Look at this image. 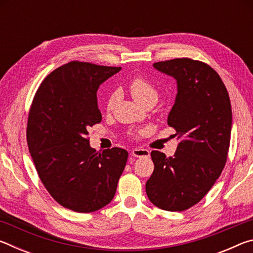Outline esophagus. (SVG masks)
<instances>
[{
    "instance_id": "esophagus-1",
    "label": "esophagus",
    "mask_w": 253,
    "mask_h": 253,
    "mask_svg": "<svg viewBox=\"0 0 253 253\" xmlns=\"http://www.w3.org/2000/svg\"><path fill=\"white\" fill-rule=\"evenodd\" d=\"M131 156L134 157H148L149 151L145 148H134L131 151Z\"/></svg>"
}]
</instances>
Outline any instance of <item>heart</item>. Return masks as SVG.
<instances>
[{
    "mask_svg": "<svg viewBox=\"0 0 253 253\" xmlns=\"http://www.w3.org/2000/svg\"><path fill=\"white\" fill-rule=\"evenodd\" d=\"M129 90L134 99L139 104H146L149 100H156L158 98V90L151 81L144 77H135L129 83ZM117 100V93L114 92L107 100V109L111 110Z\"/></svg>",
    "mask_w": 253,
    "mask_h": 253,
    "instance_id": "obj_1",
    "label": "heart"
}]
</instances>
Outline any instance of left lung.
<instances>
[{"mask_svg": "<svg viewBox=\"0 0 253 253\" xmlns=\"http://www.w3.org/2000/svg\"><path fill=\"white\" fill-rule=\"evenodd\" d=\"M177 84L168 124L179 140L174 156L152 151L154 172L146 183L151 202L165 211H184L199 203L224 169L232 110L228 90L207 63L177 58L154 63Z\"/></svg>", "mask_w": 253, "mask_h": 253, "instance_id": "8db88e82", "label": "left lung"}]
</instances>
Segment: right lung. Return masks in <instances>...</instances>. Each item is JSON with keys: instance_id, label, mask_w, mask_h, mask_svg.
I'll return each instance as SVG.
<instances>
[{"instance_id": "add662e5", "label": "right lung", "mask_w": 253, "mask_h": 253, "mask_svg": "<svg viewBox=\"0 0 253 253\" xmlns=\"http://www.w3.org/2000/svg\"><path fill=\"white\" fill-rule=\"evenodd\" d=\"M121 67L71 61L42 81L29 111L27 142L38 175L57 202L79 213L106 207L116 193L128 152L96 153L89 127L101 122L99 85Z\"/></svg>"}]
</instances>
